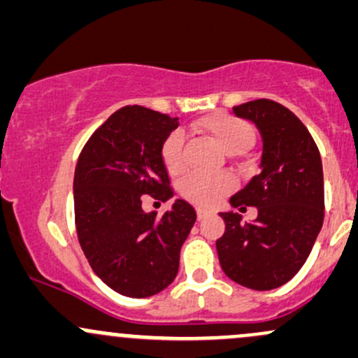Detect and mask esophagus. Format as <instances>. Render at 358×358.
<instances>
[{
    "label": "esophagus",
    "mask_w": 358,
    "mask_h": 358,
    "mask_svg": "<svg viewBox=\"0 0 358 358\" xmlns=\"http://www.w3.org/2000/svg\"><path fill=\"white\" fill-rule=\"evenodd\" d=\"M196 213H198V220H201V218H205L206 215H208V211H206L205 208H198L196 210Z\"/></svg>",
    "instance_id": "1"
}]
</instances>
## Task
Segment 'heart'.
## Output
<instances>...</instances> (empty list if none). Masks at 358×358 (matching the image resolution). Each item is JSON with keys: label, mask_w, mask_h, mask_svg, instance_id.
Segmentation results:
<instances>
[{"label": "heart", "mask_w": 358, "mask_h": 358, "mask_svg": "<svg viewBox=\"0 0 358 358\" xmlns=\"http://www.w3.org/2000/svg\"><path fill=\"white\" fill-rule=\"evenodd\" d=\"M198 133L210 136L227 153H241L255 143L256 133L244 119L227 113H217L206 116L193 124ZM162 162L171 174H179L184 167L182 159V134L171 133L164 140L160 148ZM234 189V179L229 174H199L191 172L179 182V193L187 201L199 206H211L220 201L222 196Z\"/></svg>", "instance_id": "obj_1"}]
</instances>
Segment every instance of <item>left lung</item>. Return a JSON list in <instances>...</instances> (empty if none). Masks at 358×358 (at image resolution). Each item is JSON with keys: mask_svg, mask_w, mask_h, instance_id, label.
<instances>
[{"mask_svg": "<svg viewBox=\"0 0 358 358\" xmlns=\"http://www.w3.org/2000/svg\"><path fill=\"white\" fill-rule=\"evenodd\" d=\"M263 138L261 172L230 198L241 211L256 206L252 224L241 213H220L225 234L217 241L222 270L252 290L290 282L309 257L324 220V178L319 148L303 122L282 103L257 99L234 107Z\"/></svg>", "mask_w": 358, "mask_h": 358, "instance_id": "left-lung-1", "label": "left lung"}]
</instances>
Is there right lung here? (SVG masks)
I'll return each instance as SVG.
<instances>
[{
	"label": "right lung",
	"instance_id": "1",
	"mask_svg": "<svg viewBox=\"0 0 358 358\" xmlns=\"http://www.w3.org/2000/svg\"><path fill=\"white\" fill-rule=\"evenodd\" d=\"M178 117L141 106L116 110L88 138L75 169V225L92 270L117 294L145 299L174 282L179 255L196 222L178 199L162 217L141 208L145 194L174 191L160 157Z\"/></svg>",
	"mask_w": 358,
	"mask_h": 358
}]
</instances>
